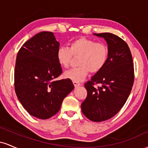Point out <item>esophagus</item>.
Returning a JSON list of instances; mask_svg holds the SVG:
<instances>
[{"mask_svg":"<svg viewBox=\"0 0 148 148\" xmlns=\"http://www.w3.org/2000/svg\"><path fill=\"white\" fill-rule=\"evenodd\" d=\"M73 84H74V87H75V88L79 87V86H81V84H80V83L76 82V81H73Z\"/></svg>","mask_w":148,"mask_h":148,"instance_id":"1","label":"esophagus"}]
</instances>
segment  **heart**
Segmentation results:
<instances>
[{
  "label": "heart",
  "mask_w": 148,
  "mask_h": 148,
  "mask_svg": "<svg viewBox=\"0 0 148 148\" xmlns=\"http://www.w3.org/2000/svg\"><path fill=\"white\" fill-rule=\"evenodd\" d=\"M79 57L76 68L66 71L64 76L72 81H84L89 72L97 73L104 67L108 56V47L102 42L81 37L71 42L69 47H61L57 50L58 62L62 67H67L72 58Z\"/></svg>",
  "instance_id": "heart-1"
}]
</instances>
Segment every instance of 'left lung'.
I'll use <instances>...</instances> for the list:
<instances>
[{
  "instance_id": "8db88e82",
  "label": "left lung",
  "mask_w": 148,
  "mask_h": 148,
  "mask_svg": "<svg viewBox=\"0 0 148 148\" xmlns=\"http://www.w3.org/2000/svg\"><path fill=\"white\" fill-rule=\"evenodd\" d=\"M103 38L108 49L106 63L90 81L85 84L87 97L81 111L93 122L111 118L120 111L128 99L134 84V63L127 44L112 33H94ZM95 84H99L98 88Z\"/></svg>"
}]
</instances>
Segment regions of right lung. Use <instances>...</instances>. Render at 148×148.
Listing matches in <instances>:
<instances>
[{"label":"right lung","mask_w":148,"mask_h":148,"mask_svg":"<svg viewBox=\"0 0 148 148\" xmlns=\"http://www.w3.org/2000/svg\"><path fill=\"white\" fill-rule=\"evenodd\" d=\"M60 43L51 32L39 33L18 51L14 69V88L20 103L30 115L50 118L74 89L70 79L55 81L62 74L56 58Z\"/></svg>","instance_id":"add662e5"}]
</instances>
